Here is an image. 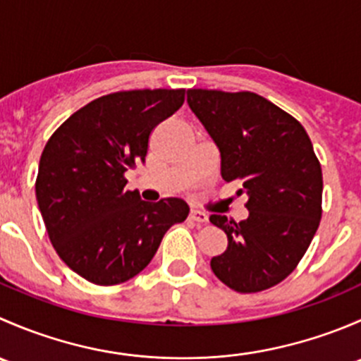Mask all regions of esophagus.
I'll return each mask as SVG.
<instances>
[{"instance_id":"obj_1","label":"esophagus","mask_w":361,"mask_h":361,"mask_svg":"<svg viewBox=\"0 0 361 361\" xmlns=\"http://www.w3.org/2000/svg\"><path fill=\"white\" fill-rule=\"evenodd\" d=\"M188 218H190L192 221H197V224H207V214L202 213V211L192 209L190 214H188Z\"/></svg>"}]
</instances>
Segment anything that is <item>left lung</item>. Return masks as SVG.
Segmentation results:
<instances>
[{"mask_svg": "<svg viewBox=\"0 0 361 361\" xmlns=\"http://www.w3.org/2000/svg\"><path fill=\"white\" fill-rule=\"evenodd\" d=\"M187 103L216 143L221 178L241 180L250 216L211 214L228 246L211 258L214 276L239 293H257L290 276L322 220L323 176L298 120L255 92L190 89Z\"/></svg>", "mask_w": 361, "mask_h": 361, "instance_id": "left-lung-1", "label": "left lung"}]
</instances>
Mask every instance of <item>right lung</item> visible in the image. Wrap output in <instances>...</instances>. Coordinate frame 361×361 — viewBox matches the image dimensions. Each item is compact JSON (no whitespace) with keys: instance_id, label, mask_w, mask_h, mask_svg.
<instances>
[{"instance_id":"add662e5","label":"right lung","mask_w":361,"mask_h":361,"mask_svg":"<svg viewBox=\"0 0 361 361\" xmlns=\"http://www.w3.org/2000/svg\"><path fill=\"white\" fill-rule=\"evenodd\" d=\"M185 89L122 90L90 101L50 136L36 201L61 260L87 281L118 285L140 274L167 228L188 216L181 199L141 201L126 171L145 162L148 140L180 110Z\"/></svg>"}]
</instances>
